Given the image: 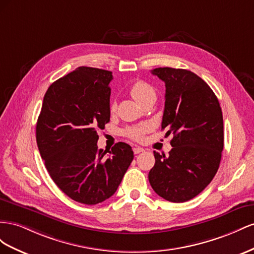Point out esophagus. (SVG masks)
<instances>
[{
    "label": "esophagus",
    "instance_id": "1",
    "mask_svg": "<svg viewBox=\"0 0 254 254\" xmlns=\"http://www.w3.org/2000/svg\"><path fill=\"white\" fill-rule=\"evenodd\" d=\"M133 151H134L135 154H139V153H141V152H143L144 150H143L142 148H139V147H135V148L133 149Z\"/></svg>",
    "mask_w": 254,
    "mask_h": 254
}]
</instances>
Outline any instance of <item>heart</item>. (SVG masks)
I'll use <instances>...</instances> for the list:
<instances>
[{
    "mask_svg": "<svg viewBox=\"0 0 254 254\" xmlns=\"http://www.w3.org/2000/svg\"><path fill=\"white\" fill-rule=\"evenodd\" d=\"M129 93L131 96L138 102L139 104H142L146 102V101L150 99H155L156 93L152 85L149 83L142 81V79H138L136 81L132 86L129 87ZM116 107H117V103L116 101H113L111 104V112L114 113L116 111ZM151 125L149 123H142V125L134 126V127H128L123 129V134H125L128 138H131L136 141H141L143 139L144 135L148 132L151 131Z\"/></svg>",
    "mask_w": 254,
    "mask_h": 254,
    "instance_id": "b5f03b06",
    "label": "heart"
}]
</instances>
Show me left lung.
Masks as SVG:
<instances>
[{
  "mask_svg": "<svg viewBox=\"0 0 254 254\" xmlns=\"http://www.w3.org/2000/svg\"><path fill=\"white\" fill-rule=\"evenodd\" d=\"M165 82L162 128L173 134L168 156L154 151L149 172L153 190L170 202H185L211 183L223 149V119L219 101L203 79L185 69L152 70Z\"/></svg>",
  "mask_w": 254,
  "mask_h": 254,
  "instance_id": "obj_1",
  "label": "left lung"
}]
</instances>
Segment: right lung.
Returning a JSON list of instances; mask_svg holds the SVG:
<instances>
[{"label":"right lung","mask_w":254,"mask_h":254,"mask_svg":"<svg viewBox=\"0 0 254 254\" xmlns=\"http://www.w3.org/2000/svg\"><path fill=\"white\" fill-rule=\"evenodd\" d=\"M111 71L78 67L55 81L43 98L36 140L54 183L69 198L93 205L117 190L134 153L126 142L98 149V128L110 121Z\"/></svg>","instance_id":"1"}]
</instances>
